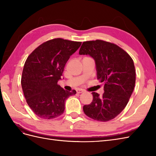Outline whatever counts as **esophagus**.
<instances>
[{
	"mask_svg": "<svg viewBox=\"0 0 156 156\" xmlns=\"http://www.w3.org/2000/svg\"><path fill=\"white\" fill-rule=\"evenodd\" d=\"M84 90H83V89H78L77 90V92L78 93V94H81V93H83V92H84Z\"/></svg>",
	"mask_w": 156,
	"mask_h": 156,
	"instance_id": "obj_1",
	"label": "esophagus"
}]
</instances>
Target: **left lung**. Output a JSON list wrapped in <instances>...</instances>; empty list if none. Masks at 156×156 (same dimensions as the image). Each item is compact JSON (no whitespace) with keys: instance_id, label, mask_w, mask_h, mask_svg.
I'll return each mask as SVG.
<instances>
[{"instance_id":"left-lung-1","label":"left lung","mask_w":156,"mask_h":156,"mask_svg":"<svg viewBox=\"0 0 156 156\" xmlns=\"http://www.w3.org/2000/svg\"><path fill=\"white\" fill-rule=\"evenodd\" d=\"M79 55H89L95 60L97 79L104 83L102 96L92 92L90 104L83 111L91 119L107 122L115 119L124 109L135 84L133 60L117 45L101 40L84 41Z\"/></svg>"}]
</instances>
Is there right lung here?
<instances>
[{"label":"right lung","instance_id":"obj_1","mask_svg":"<svg viewBox=\"0 0 156 156\" xmlns=\"http://www.w3.org/2000/svg\"><path fill=\"white\" fill-rule=\"evenodd\" d=\"M81 42L62 38L47 41L28 56L23 67L21 87L27 104L43 119H53L63 114L67 98L76 94L58 84L70 56Z\"/></svg>","mask_w":156,"mask_h":156}]
</instances>
